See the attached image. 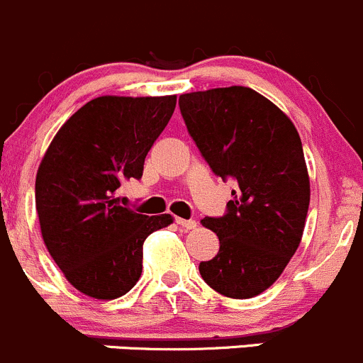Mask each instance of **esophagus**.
<instances>
[{
  "mask_svg": "<svg viewBox=\"0 0 363 363\" xmlns=\"http://www.w3.org/2000/svg\"><path fill=\"white\" fill-rule=\"evenodd\" d=\"M177 223H178V225H180V227H183V229H185V230H192V229H196V227H197L196 220L177 218Z\"/></svg>",
  "mask_w": 363,
  "mask_h": 363,
  "instance_id": "esophagus-1",
  "label": "esophagus"
}]
</instances>
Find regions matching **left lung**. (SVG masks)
<instances>
[{"label":"left lung","mask_w":363,"mask_h":363,"mask_svg":"<svg viewBox=\"0 0 363 363\" xmlns=\"http://www.w3.org/2000/svg\"><path fill=\"white\" fill-rule=\"evenodd\" d=\"M178 104L213 173L238 185L225 215L201 220L220 239L216 257L199 264L201 276L225 297H255L281 276L304 233L311 190L301 138L250 87L190 92Z\"/></svg>","instance_id":"obj_1"}]
</instances>
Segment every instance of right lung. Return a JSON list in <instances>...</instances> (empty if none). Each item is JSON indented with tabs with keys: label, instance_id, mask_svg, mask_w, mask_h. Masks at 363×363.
<instances>
[{
	"label": "right lung",
	"instance_id": "1",
	"mask_svg": "<svg viewBox=\"0 0 363 363\" xmlns=\"http://www.w3.org/2000/svg\"><path fill=\"white\" fill-rule=\"evenodd\" d=\"M177 96L89 101L59 129L36 173L35 197L48 253L89 297L129 292L143 269V242L173 223L122 206L121 183L140 180L145 157L169 122Z\"/></svg>",
	"mask_w": 363,
	"mask_h": 363
}]
</instances>
